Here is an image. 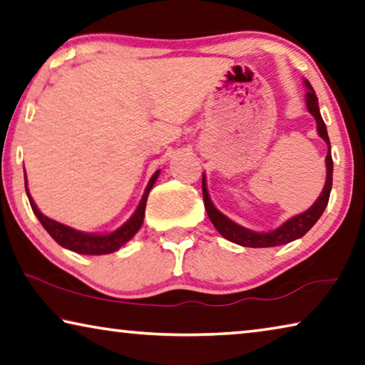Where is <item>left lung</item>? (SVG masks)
Wrapping results in <instances>:
<instances>
[{
  "mask_svg": "<svg viewBox=\"0 0 365 365\" xmlns=\"http://www.w3.org/2000/svg\"><path fill=\"white\" fill-rule=\"evenodd\" d=\"M305 86H307V96H305V101H307V108L309 112L314 115L317 121V131L318 135L322 136V140L328 144V154H327V182L325 187H323V192L318 196L317 201L312 205L307 211L297 214L291 219L279 225V227L274 230H269V232H253V230L242 227V225L235 224L230 221L227 216H224L221 211L216 210V206L212 205V201L207 195L206 188V177L203 173V200H205V207L207 216H210L211 222L214 227L217 229V232L221 234L224 239L234 242L237 245L242 247H252V248H264V247H277L284 245L289 242L300 239V237L305 235L309 230L314 227V224L320 219V216L325 211L329 200V192H331L333 185V159H331V146H329V138L327 131V125L323 121L320 115V108H318V99L315 96V91L312 88L309 81H305Z\"/></svg>",
  "mask_w": 365,
  "mask_h": 365,
  "instance_id": "obj_1",
  "label": "left lung"
}]
</instances>
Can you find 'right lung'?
I'll use <instances>...</instances> for the list:
<instances>
[{
    "instance_id": "right-lung-1",
    "label": "right lung",
    "mask_w": 365,
    "mask_h": 365,
    "mask_svg": "<svg viewBox=\"0 0 365 365\" xmlns=\"http://www.w3.org/2000/svg\"><path fill=\"white\" fill-rule=\"evenodd\" d=\"M160 170H155L154 175L149 180L146 190H144V195L138 205L136 211L133 216L126 221L120 229L113 230L110 234H88V232H81V230H76L73 227H68V225L56 222L53 219H50L47 216H43L42 212L38 211L37 205L34 203L31 193L27 190V178H26V193L27 198L31 201L32 211L36 214L40 224L43 225V229L51 235L56 244H60L63 248H68V250L81 253V255H107V253H113L117 252L120 247H123L126 242L131 240L135 234L140 230L143 225V219H144V210H146V201H148V195L151 192V188L154 187L155 180H158Z\"/></svg>"
}]
</instances>
